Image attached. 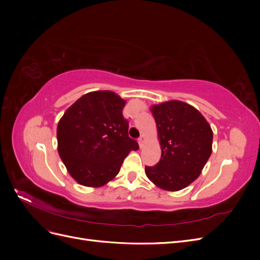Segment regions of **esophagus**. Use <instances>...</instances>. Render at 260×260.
I'll use <instances>...</instances> for the list:
<instances>
[{
    "label": "esophagus",
    "instance_id": "esophagus-1",
    "mask_svg": "<svg viewBox=\"0 0 260 260\" xmlns=\"http://www.w3.org/2000/svg\"><path fill=\"white\" fill-rule=\"evenodd\" d=\"M139 144H140V146H142L143 145V143H144V141H145V137L142 135V136H141L140 138H139Z\"/></svg>",
    "mask_w": 260,
    "mask_h": 260
}]
</instances>
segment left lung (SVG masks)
Listing matches in <instances>:
<instances>
[{
    "instance_id": "8db88e82",
    "label": "left lung",
    "mask_w": 260,
    "mask_h": 260,
    "mask_svg": "<svg viewBox=\"0 0 260 260\" xmlns=\"http://www.w3.org/2000/svg\"><path fill=\"white\" fill-rule=\"evenodd\" d=\"M151 111L161 157L155 166H145V174L162 190H182L199 178L210 157L212 130L198 109L183 102H165Z\"/></svg>"
}]
</instances>
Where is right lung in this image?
<instances>
[{"mask_svg":"<svg viewBox=\"0 0 260 260\" xmlns=\"http://www.w3.org/2000/svg\"><path fill=\"white\" fill-rule=\"evenodd\" d=\"M125 101L112 91L82 95L57 125L58 154L78 183L100 187L113 180L123 159L139 144L128 136Z\"/></svg>","mask_w":260,"mask_h":260,"instance_id":"add662e5","label":"right lung"}]
</instances>
